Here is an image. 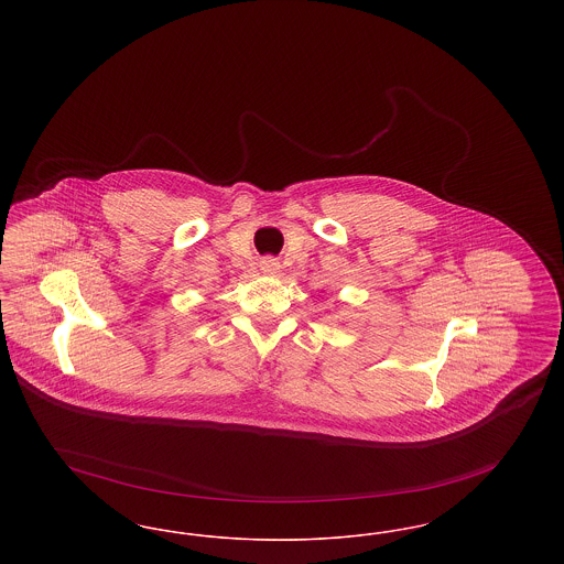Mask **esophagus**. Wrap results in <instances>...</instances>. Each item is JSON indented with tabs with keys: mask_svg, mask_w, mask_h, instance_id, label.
Segmentation results:
<instances>
[{
	"mask_svg": "<svg viewBox=\"0 0 564 564\" xmlns=\"http://www.w3.org/2000/svg\"><path fill=\"white\" fill-rule=\"evenodd\" d=\"M262 270L272 274V272H276V270H279V262H276L274 258H264V260H262Z\"/></svg>",
	"mask_w": 564,
	"mask_h": 564,
	"instance_id": "obj_1",
	"label": "esophagus"
}]
</instances>
